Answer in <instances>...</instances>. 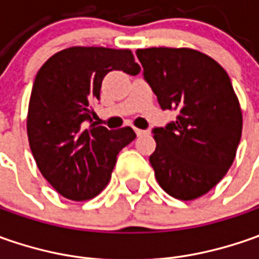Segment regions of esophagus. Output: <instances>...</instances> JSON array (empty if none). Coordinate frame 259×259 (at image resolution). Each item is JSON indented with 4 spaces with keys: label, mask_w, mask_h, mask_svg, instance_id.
I'll return each mask as SVG.
<instances>
[{
    "label": "esophagus",
    "mask_w": 259,
    "mask_h": 259,
    "mask_svg": "<svg viewBox=\"0 0 259 259\" xmlns=\"http://www.w3.org/2000/svg\"><path fill=\"white\" fill-rule=\"evenodd\" d=\"M134 131H135V134L138 135V137H140V135L147 134V131H144V130H138V128H134Z\"/></svg>",
    "instance_id": "esophagus-1"
}]
</instances>
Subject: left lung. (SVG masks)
Listing matches in <instances>:
<instances>
[{
	"instance_id": "left-lung-1",
	"label": "left lung",
	"mask_w": 259,
	"mask_h": 259,
	"mask_svg": "<svg viewBox=\"0 0 259 259\" xmlns=\"http://www.w3.org/2000/svg\"><path fill=\"white\" fill-rule=\"evenodd\" d=\"M144 80L174 121L153 128L150 155L163 190L180 200L207 193L232 165L242 134V112L225 69L192 49L137 50Z\"/></svg>"
}]
</instances>
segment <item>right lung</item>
Segmentation results:
<instances>
[{
	"mask_svg": "<svg viewBox=\"0 0 259 259\" xmlns=\"http://www.w3.org/2000/svg\"><path fill=\"white\" fill-rule=\"evenodd\" d=\"M138 75L131 50L70 47L52 56L35 76L27 134L38 170L66 199H92L105 189L116 155L135 138L131 126L94 122L92 105L106 73Z\"/></svg>",
	"mask_w": 259,
	"mask_h": 259,
	"instance_id": "1",
	"label": "right lung"
}]
</instances>
